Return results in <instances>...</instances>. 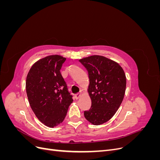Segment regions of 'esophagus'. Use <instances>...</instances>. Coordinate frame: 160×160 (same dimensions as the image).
Here are the masks:
<instances>
[{"instance_id": "34e87169", "label": "esophagus", "mask_w": 160, "mask_h": 160, "mask_svg": "<svg viewBox=\"0 0 160 160\" xmlns=\"http://www.w3.org/2000/svg\"><path fill=\"white\" fill-rule=\"evenodd\" d=\"M81 95H82V93H77L76 95H75V99H79L81 97Z\"/></svg>"}]
</instances>
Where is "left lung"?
<instances>
[{
  "label": "left lung",
  "instance_id": "left-lung-1",
  "mask_svg": "<svg viewBox=\"0 0 160 160\" xmlns=\"http://www.w3.org/2000/svg\"><path fill=\"white\" fill-rule=\"evenodd\" d=\"M79 61L88 71L91 99V108L84 111V116L95 125L103 124L122 103L126 88L124 71L118 62L103 56H90Z\"/></svg>",
  "mask_w": 160,
  "mask_h": 160
}]
</instances>
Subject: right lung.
I'll list each match as a JSON object with an SVG mask.
<instances>
[{
    "mask_svg": "<svg viewBox=\"0 0 160 160\" xmlns=\"http://www.w3.org/2000/svg\"><path fill=\"white\" fill-rule=\"evenodd\" d=\"M65 60L57 55L42 58L31 67L27 77L26 91L31 108L38 120L49 128L63 122L73 101L60 72Z\"/></svg>",
    "mask_w": 160,
    "mask_h": 160,
    "instance_id": "1",
    "label": "right lung"
}]
</instances>
